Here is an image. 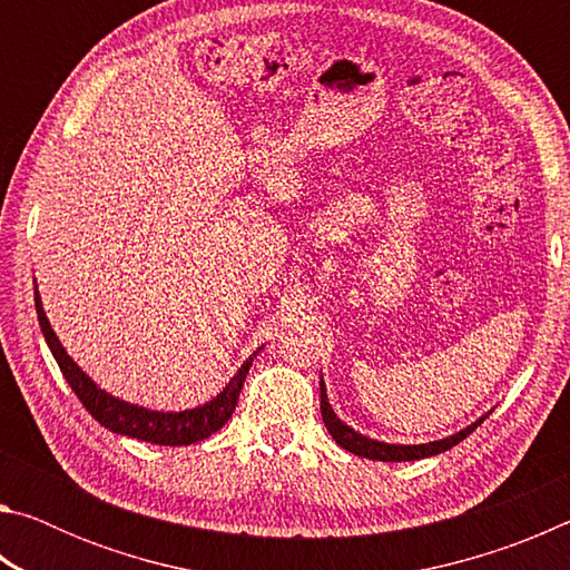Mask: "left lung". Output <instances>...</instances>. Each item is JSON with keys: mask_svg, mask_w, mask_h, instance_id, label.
I'll use <instances>...</instances> for the list:
<instances>
[{"mask_svg": "<svg viewBox=\"0 0 570 570\" xmlns=\"http://www.w3.org/2000/svg\"><path fill=\"white\" fill-rule=\"evenodd\" d=\"M320 390H322V417L326 430H330V435L334 438L336 445H342L344 450L354 452V455L360 458H370V460H382V462H407V460H422V458H432V455H440V452H445L450 448H455L458 442L465 440L472 430L478 428V424L488 417V414H482L480 420H475L472 424H468L465 430L455 432V435H450L445 440H435V442H424V445H390V442H380V440H372V438H364L360 432H354L350 424H344L340 417H336L330 400H326V387H324V380L320 382Z\"/></svg>", "mask_w": 570, "mask_h": 570, "instance_id": "left-lung-1", "label": "left lung"}]
</instances>
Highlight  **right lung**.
Instances as JSON below:
<instances>
[{
  "instance_id": "1",
  "label": "right lung",
  "mask_w": 570,
  "mask_h": 570,
  "mask_svg": "<svg viewBox=\"0 0 570 570\" xmlns=\"http://www.w3.org/2000/svg\"><path fill=\"white\" fill-rule=\"evenodd\" d=\"M35 308H37V320H40V326H42L45 342L50 346L57 364H60L62 377L77 394V400L85 404V410H88L92 417L110 432H118V435H128L142 442H153V445H170V448L193 445V442L206 440L224 428L236 410V402H238L240 387H244L248 366L254 364V356L258 354V350L250 354L248 360L240 364V370L234 374V380L226 384L224 392L216 394L210 402L200 404V407L183 410V412L146 410V407H138V404L122 402L105 390H100L98 384H95L88 374L75 364L72 356L65 352V346L60 344V340H57L50 322H47L42 298L37 288H35Z\"/></svg>"
}]
</instances>
